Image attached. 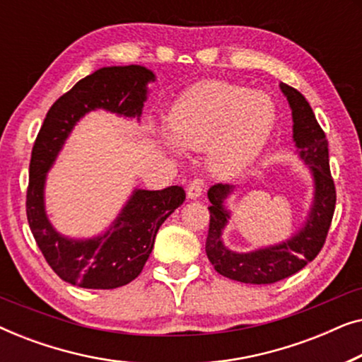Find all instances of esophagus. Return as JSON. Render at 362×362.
I'll use <instances>...</instances> for the list:
<instances>
[{
  "label": "esophagus",
  "mask_w": 362,
  "mask_h": 362,
  "mask_svg": "<svg viewBox=\"0 0 362 362\" xmlns=\"http://www.w3.org/2000/svg\"><path fill=\"white\" fill-rule=\"evenodd\" d=\"M202 180H199V177H197V180H192L189 185H187V197H189V199H197V197H199L201 194H202Z\"/></svg>",
  "instance_id": "34e87169"
}]
</instances>
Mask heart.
Here are the masks:
<instances>
[{
  "mask_svg": "<svg viewBox=\"0 0 362 362\" xmlns=\"http://www.w3.org/2000/svg\"><path fill=\"white\" fill-rule=\"evenodd\" d=\"M276 110L267 93L227 82L189 88L168 115L171 138L165 145L202 150L209 145L211 170L230 177L245 170L269 141Z\"/></svg>",
  "mask_w": 362,
  "mask_h": 362,
  "instance_id": "b5f03b06",
  "label": "heart"
}]
</instances>
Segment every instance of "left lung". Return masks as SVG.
Instances as JSON below:
<instances>
[{"label": "left lung", "mask_w": 362, "mask_h": 362, "mask_svg": "<svg viewBox=\"0 0 362 362\" xmlns=\"http://www.w3.org/2000/svg\"><path fill=\"white\" fill-rule=\"evenodd\" d=\"M293 118V141L300 160L313 177V202L301 229L280 244L252 252H234L222 242V230L230 219L226 199L234 186L214 185L207 191L211 206L209 232L206 239L207 259L217 274L242 284L267 285L284 280L310 264L323 249L336 206L334 181L329 171L328 140L306 98L296 88L280 83Z\"/></svg>", "instance_id": "1"}]
</instances>
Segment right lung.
<instances>
[{
    "instance_id": "obj_1",
    "label": "right lung",
    "mask_w": 362,
    "mask_h": 362,
    "mask_svg": "<svg viewBox=\"0 0 362 362\" xmlns=\"http://www.w3.org/2000/svg\"><path fill=\"white\" fill-rule=\"evenodd\" d=\"M155 74L143 66L102 67L49 108L33 146L26 214L36 244L51 269L81 288L110 290L141 274L153 250L156 232L186 199L181 186L161 191L135 189L112 226L90 239H71L54 229L44 206L47 171L74 127L88 112L102 110L140 120Z\"/></svg>"
}]
</instances>
